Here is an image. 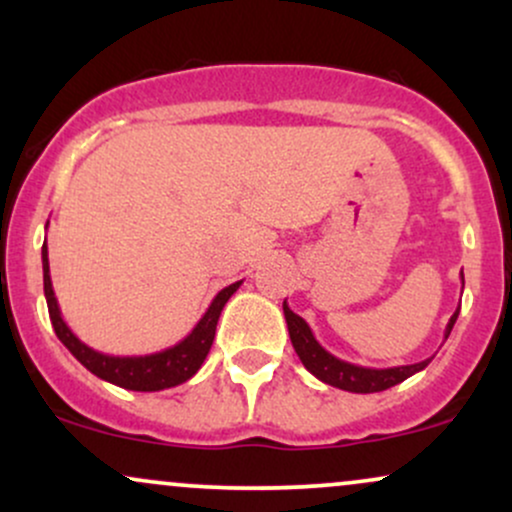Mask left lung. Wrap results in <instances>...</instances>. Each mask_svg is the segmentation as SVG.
I'll list each match as a JSON object with an SVG mask.
<instances>
[{"label":"left lung","mask_w":512,"mask_h":512,"mask_svg":"<svg viewBox=\"0 0 512 512\" xmlns=\"http://www.w3.org/2000/svg\"><path fill=\"white\" fill-rule=\"evenodd\" d=\"M462 286H464V276H462ZM457 315H460V308L452 313L448 327H445V339L450 337ZM284 317H286V325H289L291 344L293 349H296L298 358L303 361V366L308 368L317 380H322V383L332 387H339V390L358 392V395L383 392L387 387L399 385L402 380L411 378V375L419 373V370H424L428 363H431V358H426V361L421 363H411V366H397V368L356 366V363L342 361V358L332 356L325 346L317 342L313 330L308 327V322H305L301 315L293 313L286 301H284Z\"/></svg>","instance_id":"1"}]
</instances>
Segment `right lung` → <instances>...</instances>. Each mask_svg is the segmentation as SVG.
I'll return each instance as SVG.
<instances>
[{
	"label": "right lung",
	"instance_id": "obj_1",
	"mask_svg": "<svg viewBox=\"0 0 512 512\" xmlns=\"http://www.w3.org/2000/svg\"><path fill=\"white\" fill-rule=\"evenodd\" d=\"M240 284H243V281H236V284L226 286V289L216 293L214 301H211L207 308V313H204L202 320L195 325V330L175 346H168V349L146 356H110L81 342V339L69 330L67 322L62 320L60 305H57L55 291H52L48 245L43 243V286L55 334L86 370H91L93 375H98L105 383H113L117 387H125V390L134 392L168 390V387L182 385L185 380H190L192 375L202 368L204 358H207L211 349V342H214L216 322H219L223 305H226L228 298L238 291Z\"/></svg>",
	"mask_w": 512,
	"mask_h": 512
}]
</instances>
